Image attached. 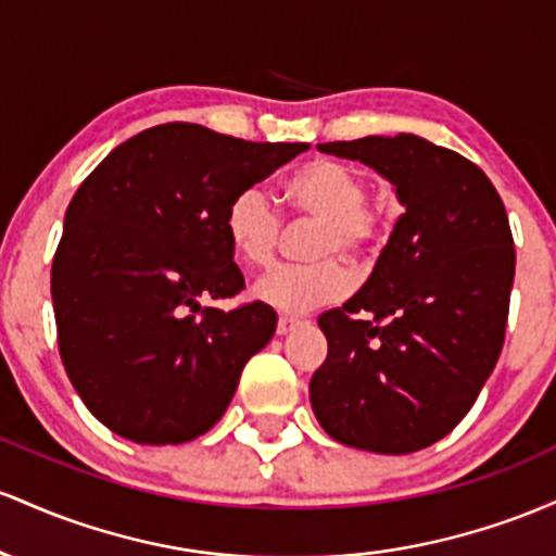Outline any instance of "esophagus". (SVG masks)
<instances>
[{
    "label": "esophagus",
    "mask_w": 556,
    "mask_h": 556,
    "mask_svg": "<svg viewBox=\"0 0 556 556\" xmlns=\"http://www.w3.org/2000/svg\"><path fill=\"white\" fill-rule=\"evenodd\" d=\"M299 326H302V320H296V317H278V328L276 330H278V336H286Z\"/></svg>",
    "instance_id": "1"
}]
</instances>
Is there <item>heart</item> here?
Masks as SVG:
<instances>
[{
  "label": "heart",
  "instance_id": "heart-1",
  "mask_svg": "<svg viewBox=\"0 0 556 556\" xmlns=\"http://www.w3.org/2000/svg\"><path fill=\"white\" fill-rule=\"evenodd\" d=\"M370 186L357 167L341 160L320 157L296 167L280 184L286 207L302 220L320 223L307 267H280L257 280L254 294L267 307L299 315L339 302L349 291V273L339 260H362L380 244L389 228V210L367 202ZM226 233L236 257L252 267L276 262L283 217L265 191L252 186L230 199L226 210Z\"/></svg>",
  "mask_w": 556,
  "mask_h": 556
}]
</instances>
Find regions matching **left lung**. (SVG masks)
I'll return each mask as SVG.
<instances>
[{"instance_id":"left-lung-1","label":"left lung","mask_w":556,"mask_h":556,"mask_svg":"<svg viewBox=\"0 0 556 556\" xmlns=\"http://www.w3.org/2000/svg\"><path fill=\"white\" fill-rule=\"evenodd\" d=\"M394 184L407 207L370 278L317 326L328 357L309 402L330 439L409 454L470 413L496 367L515 280L507 210L463 154L420 136L317 143Z\"/></svg>"}]
</instances>
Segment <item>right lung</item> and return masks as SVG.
<instances>
[{"label": "right lung", "instance_id": "1", "mask_svg": "<svg viewBox=\"0 0 556 556\" xmlns=\"http://www.w3.org/2000/svg\"><path fill=\"white\" fill-rule=\"evenodd\" d=\"M307 149L165 123L78 186L52 262L54 320L67 378L112 433L184 444L226 413L278 323L265 302L202 307L244 289L226 210Z\"/></svg>", "mask_w": 556, "mask_h": 556}]
</instances>
